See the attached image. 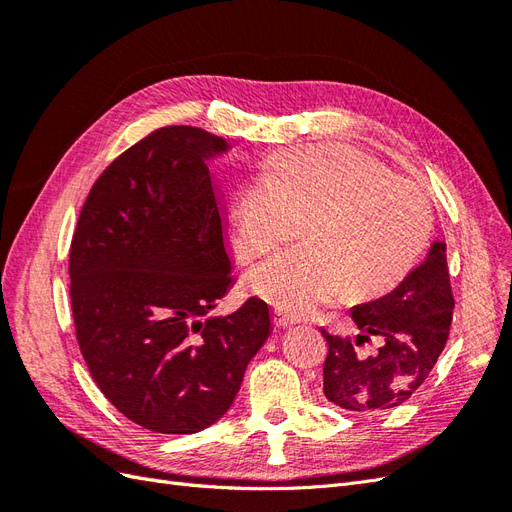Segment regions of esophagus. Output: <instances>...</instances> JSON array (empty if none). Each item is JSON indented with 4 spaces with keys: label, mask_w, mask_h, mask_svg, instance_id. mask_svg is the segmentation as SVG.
Returning <instances> with one entry per match:
<instances>
[{
    "label": "esophagus",
    "mask_w": 512,
    "mask_h": 512,
    "mask_svg": "<svg viewBox=\"0 0 512 512\" xmlns=\"http://www.w3.org/2000/svg\"><path fill=\"white\" fill-rule=\"evenodd\" d=\"M273 324H275V329H288V327H294V324H299V320L292 318L286 312H282V309H275V312H273Z\"/></svg>",
    "instance_id": "obj_1"
}]
</instances>
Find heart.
Listing matches in <instances>:
<instances>
[{"label":"heart","instance_id":"b5f03b06","mask_svg":"<svg viewBox=\"0 0 512 512\" xmlns=\"http://www.w3.org/2000/svg\"><path fill=\"white\" fill-rule=\"evenodd\" d=\"M247 258L297 237L252 271V286L282 312L303 316L348 290L354 299L393 290L421 258L433 215L414 185L346 145H314L275 156L235 196Z\"/></svg>","mask_w":512,"mask_h":512}]
</instances>
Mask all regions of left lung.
<instances>
[{"label": "left lung", "mask_w": 512, "mask_h": 512, "mask_svg": "<svg viewBox=\"0 0 512 512\" xmlns=\"http://www.w3.org/2000/svg\"><path fill=\"white\" fill-rule=\"evenodd\" d=\"M455 299L446 265V243L433 241L427 258L384 297L352 307L359 327L354 339L331 335L322 367V391L331 404L356 414H374L408 401L436 365L453 322ZM381 339L374 355L353 348Z\"/></svg>", "instance_id": "obj_1"}]
</instances>
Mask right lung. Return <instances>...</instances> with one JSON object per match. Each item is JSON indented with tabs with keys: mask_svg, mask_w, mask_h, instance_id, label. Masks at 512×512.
Masks as SVG:
<instances>
[{
	"mask_svg": "<svg viewBox=\"0 0 512 512\" xmlns=\"http://www.w3.org/2000/svg\"><path fill=\"white\" fill-rule=\"evenodd\" d=\"M230 147L166 126L111 162L70 247L76 339L104 397L132 423L196 433L228 412L271 335L269 305L207 314L232 286L209 160Z\"/></svg>",
	"mask_w": 512,
	"mask_h": 512,
	"instance_id": "obj_1",
	"label": "right lung"
}]
</instances>
